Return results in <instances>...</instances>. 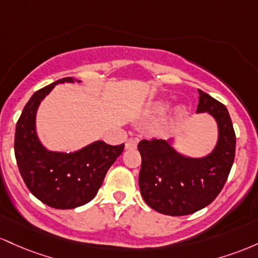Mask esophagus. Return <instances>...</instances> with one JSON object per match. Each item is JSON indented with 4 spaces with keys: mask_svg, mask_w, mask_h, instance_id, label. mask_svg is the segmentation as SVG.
Returning a JSON list of instances; mask_svg holds the SVG:
<instances>
[{
    "mask_svg": "<svg viewBox=\"0 0 258 258\" xmlns=\"http://www.w3.org/2000/svg\"><path fill=\"white\" fill-rule=\"evenodd\" d=\"M137 146H138V139L130 138V139H128V140H126V143H125V149L126 150L135 149Z\"/></svg>",
    "mask_w": 258,
    "mask_h": 258,
    "instance_id": "34e87169",
    "label": "esophagus"
}]
</instances>
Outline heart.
<instances>
[{
	"mask_svg": "<svg viewBox=\"0 0 258 258\" xmlns=\"http://www.w3.org/2000/svg\"><path fill=\"white\" fill-rule=\"evenodd\" d=\"M167 109H168L167 103L160 102V103H156V105H153L151 107V109H150V112H151V113L155 114V115H162V114L166 113ZM183 114H184V112L180 109V111H179V113H178V117H181Z\"/></svg>",
	"mask_w": 258,
	"mask_h": 258,
	"instance_id": "obj_1",
	"label": "heart"
}]
</instances>
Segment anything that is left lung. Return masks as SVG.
<instances>
[{
  "mask_svg": "<svg viewBox=\"0 0 258 258\" xmlns=\"http://www.w3.org/2000/svg\"><path fill=\"white\" fill-rule=\"evenodd\" d=\"M196 112H208L218 124V143L206 157L180 155L168 141L141 140L140 192L150 207L167 216H186L208 206L222 191L235 157L236 137L228 109L199 90Z\"/></svg>",
  "mask_w": 258,
  "mask_h": 258,
  "instance_id": "obj_1",
  "label": "left lung"
}]
</instances>
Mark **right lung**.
Returning a JSON list of instances; mask_svg holds the SVG:
<instances>
[{
	"mask_svg": "<svg viewBox=\"0 0 258 258\" xmlns=\"http://www.w3.org/2000/svg\"><path fill=\"white\" fill-rule=\"evenodd\" d=\"M73 83L63 78L37 90L23 109L16 125L14 155L20 175L30 192L47 206L71 210L88 204L96 196L107 170L124 150L98 140L73 153L47 151L37 139V107L54 85Z\"/></svg>",
	"mask_w": 258,
	"mask_h": 258,
	"instance_id": "add662e5",
	"label": "right lung"
}]
</instances>
